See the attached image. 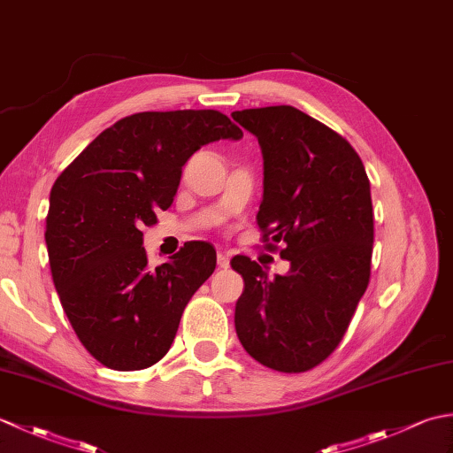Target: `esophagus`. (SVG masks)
<instances>
[{
    "instance_id": "esophagus-1",
    "label": "esophagus",
    "mask_w": 453,
    "mask_h": 453,
    "mask_svg": "<svg viewBox=\"0 0 453 453\" xmlns=\"http://www.w3.org/2000/svg\"><path fill=\"white\" fill-rule=\"evenodd\" d=\"M216 261H218V266H219V268H227V266H229V257H227L226 253H218Z\"/></svg>"
}]
</instances>
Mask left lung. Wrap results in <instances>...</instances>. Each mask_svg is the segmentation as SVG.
Masks as SVG:
<instances>
[{
    "label": "left lung",
    "mask_w": 453,
    "mask_h": 453,
    "mask_svg": "<svg viewBox=\"0 0 453 453\" xmlns=\"http://www.w3.org/2000/svg\"><path fill=\"white\" fill-rule=\"evenodd\" d=\"M232 117L263 151V242L284 243L280 257L290 261L288 274L268 278L249 257L232 258L245 282L235 331L266 368L307 372L339 346L370 282V180L349 142L290 104Z\"/></svg>",
    "instance_id": "1"
}]
</instances>
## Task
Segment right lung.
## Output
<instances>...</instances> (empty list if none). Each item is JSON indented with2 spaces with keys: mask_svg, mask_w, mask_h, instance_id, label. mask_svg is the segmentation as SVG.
I'll use <instances>...</instances> for the list:
<instances>
[{
  "mask_svg": "<svg viewBox=\"0 0 453 453\" xmlns=\"http://www.w3.org/2000/svg\"><path fill=\"white\" fill-rule=\"evenodd\" d=\"M239 138L242 128L218 111L136 112L103 130L56 179L44 234L52 280L78 339L107 368H150L171 349L216 251L190 242L151 268L142 227L173 204L192 153Z\"/></svg>",
  "mask_w": 453,
  "mask_h": 453,
  "instance_id": "add662e5",
  "label": "right lung"
}]
</instances>
